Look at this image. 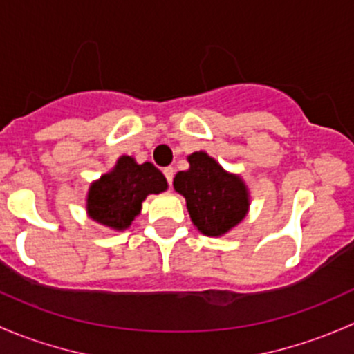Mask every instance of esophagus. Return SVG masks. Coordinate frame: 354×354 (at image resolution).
<instances>
[{"mask_svg": "<svg viewBox=\"0 0 354 354\" xmlns=\"http://www.w3.org/2000/svg\"><path fill=\"white\" fill-rule=\"evenodd\" d=\"M174 172H176V170H174L172 167H165V169H163V176H165L167 182H169L170 185H172V180H174Z\"/></svg>", "mask_w": 354, "mask_h": 354, "instance_id": "esophagus-1", "label": "esophagus"}]
</instances>
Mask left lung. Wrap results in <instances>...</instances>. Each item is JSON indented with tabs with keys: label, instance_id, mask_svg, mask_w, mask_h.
Wrapping results in <instances>:
<instances>
[{
	"label": "left lung",
	"instance_id": "obj_1",
	"mask_svg": "<svg viewBox=\"0 0 354 354\" xmlns=\"http://www.w3.org/2000/svg\"><path fill=\"white\" fill-rule=\"evenodd\" d=\"M187 162L189 170L174 177V189L185 198L189 216L199 232L207 236L225 235L249 211L245 182L204 151H194Z\"/></svg>",
	"mask_w": 354,
	"mask_h": 354
}]
</instances>
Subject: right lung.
Listing matches in <instances>:
<instances>
[{"instance_id":"add662e5","label":"right lung","mask_w":354,"mask_h":354,"mask_svg":"<svg viewBox=\"0 0 354 354\" xmlns=\"http://www.w3.org/2000/svg\"><path fill=\"white\" fill-rule=\"evenodd\" d=\"M163 174L150 162L136 163L122 155L111 172L92 182L86 196V213L97 223L112 230H126L141 213V203L148 194L167 191Z\"/></svg>"}]
</instances>
